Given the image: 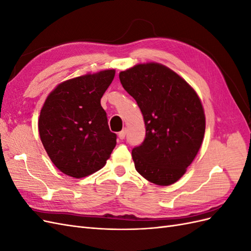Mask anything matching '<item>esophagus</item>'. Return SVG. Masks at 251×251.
<instances>
[{"instance_id": "1", "label": "esophagus", "mask_w": 251, "mask_h": 251, "mask_svg": "<svg viewBox=\"0 0 251 251\" xmlns=\"http://www.w3.org/2000/svg\"><path fill=\"white\" fill-rule=\"evenodd\" d=\"M118 137H119V139H125V137H126V130H123L121 132H119L118 133Z\"/></svg>"}]
</instances>
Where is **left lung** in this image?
I'll list each match as a JSON object with an SVG mask.
<instances>
[{"label":"left lung","mask_w":251,"mask_h":251,"mask_svg":"<svg viewBox=\"0 0 251 251\" xmlns=\"http://www.w3.org/2000/svg\"><path fill=\"white\" fill-rule=\"evenodd\" d=\"M121 85L137 102L146 138L134 148L135 169L157 185L177 182L202 146L205 114L194 88L169 67L137 64L119 73Z\"/></svg>","instance_id":"1"}]
</instances>
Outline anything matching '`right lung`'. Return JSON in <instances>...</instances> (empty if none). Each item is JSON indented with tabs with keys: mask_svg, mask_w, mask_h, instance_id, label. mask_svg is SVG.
Returning <instances> with one entry per match:
<instances>
[{
	"mask_svg": "<svg viewBox=\"0 0 251 251\" xmlns=\"http://www.w3.org/2000/svg\"><path fill=\"white\" fill-rule=\"evenodd\" d=\"M115 70L67 79L47 96L39 118L43 146L56 168L68 176L82 178L100 171L116 146L100 100Z\"/></svg>",
	"mask_w": 251,
	"mask_h": 251,
	"instance_id": "right-lung-1",
	"label": "right lung"
}]
</instances>
